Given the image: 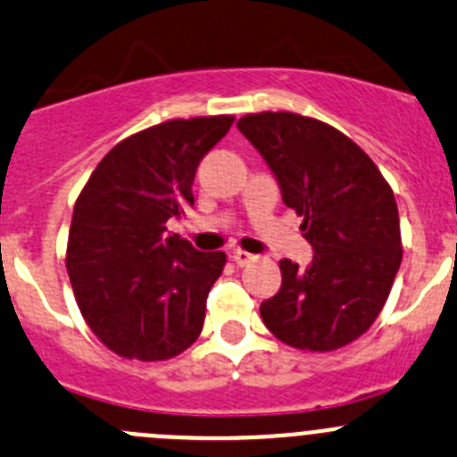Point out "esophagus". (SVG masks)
<instances>
[{"label":"esophagus","mask_w":457,"mask_h":457,"mask_svg":"<svg viewBox=\"0 0 457 457\" xmlns=\"http://www.w3.org/2000/svg\"><path fill=\"white\" fill-rule=\"evenodd\" d=\"M233 262L237 264V267H246V264H251V262H255V260H258V255H253V253H246V251H242V249H237V251H233Z\"/></svg>","instance_id":"1"}]
</instances>
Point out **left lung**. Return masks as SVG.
<instances>
[{
    "instance_id": "left-lung-1",
    "label": "left lung",
    "mask_w": 457,
    "mask_h": 457,
    "mask_svg": "<svg viewBox=\"0 0 457 457\" xmlns=\"http://www.w3.org/2000/svg\"><path fill=\"white\" fill-rule=\"evenodd\" d=\"M237 129L264 156L316 251L305 269L280 260V289L260 305L264 325L296 350L356 341L384 310L402 264L393 188L361 147L323 120L260 112L242 116Z\"/></svg>"
}]
</instances>
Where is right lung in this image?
I'll list each match as a JSON object with an SVG mask.
<instances>
[{
    "label": "right lung",
    "instance_id": "1",
    "mask_svg": "<svg viewBox=\"0 0 457 457\" xmlns=\"http://www.w3.org/2000/svg\"><path fill=\"white\" fill-rule=\"evenodd\" d=\"M236 116L152 125L116 143L73 206L67 271L96 338L129 361H168L202 334L206 296L226 264L168 236V220L193 206L199 161Z\"/></svg>",
    "mask_w": 457,
    "mask_h": 457
}]
</instances>
